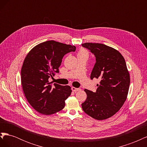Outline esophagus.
<instances>
[{
	"mask_svg": "<svg viewBox=\"0 0 147 147\" xmlns=\"http://www.w3.org/2000/svg\"><path fill=\"white\" fill-rule=\"evenodd\" d=\"M72 90L73 91H74L75 92H77V91H80L81 90H80V88H77L72 87Z\"/></svg>",
	"mask_w": 147,
	"mask_h": 147,
	"instance_id": "1",
	"label": "esophagus"
}]
</instances>
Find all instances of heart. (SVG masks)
Instances as JSON below:
<instances>
[{
	"instance_id": "heart-1",
	"label": "heart",
	"mask_w": 147,
	"mask_h": 147,
	"mask_svg": "<svg viewBox=\"0 0 147 147\" xmlns=\"http://www.w3.org/2000/svg\"><path fill=\"white\" fill-rule=\"evenodd\" d=\"M79 53H86V51L85 50H83V49H82V50H81L80 51Z\"/></svg>"
}]
</instances>
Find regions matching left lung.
<instances>
[{"instance_id":"left-lung-1","label":"left lung","mask_w":147,"mask_h":147,"mask_svg":"<svg viewBox=\"0 0 147 147\" xmlns=\"http://www.w3.org/2000/svg\"><path fill=\"white\" fill-rule=\"evenodd\" d=\"M82 46L96 57L91 79L100 80L96 92L84 90L87 98L82 109L96 119H107L118 112L127 99L130 76L125 60L118 50L104 44L84 43Z\"/></svg>"}]
</instances>
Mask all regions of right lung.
Segmentation results:
<instances>
[{
    "label": "right lung",
    "mask_w": 147,
    "mask_h": 147,
    "mask_svg": "<svg viewBox=\"0 0 147 147\" xmlns=\"http://www.w3.org/2000/svg\"><path fill=\"white\" fill-rule=\"evenodd\" d=\"M75 50V46L49 40L34 47L26 56L21 71L22 87L28 102L38 113L52 115L64 108L72 92L70 86L52 84L48 79L59 73L64 56Z\"/></svg>",
    "instance_id": "obj_1"
}]
</instances>
